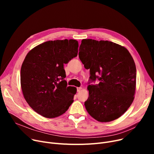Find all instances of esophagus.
I'll list each match as a JSON object with an SVG mask.
<instances>
[{
	"mask_svg": "<svg viewBox=\"0 0 154 154\" xmlns=\"http://www.w3.org/2000/svg\"><path fill=\"white\" fill-rule=\"evenodd\" d=\"M81 90H82V87H77V92H80Z\"/></svg>",
	"mask_w": 154,
	"mask_h": 154,
	"instance_id": "1",
	"label": "esophagus"
}]
</instances>
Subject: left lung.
Wrapping results in <instances>:
<instances>
[{
	"label": "left lung",
	"mask_w": 154,
	"mask_h": 154,
	"mask_svg": "<svg viewBox=\"0 0 154 154\" xmlns=\"http://www.w3.org/2000/svg\"><path fill=\"white\" fill-rule=\"evenodd\" d=\"M79 57L86 69L89 81L97 78L98 85H88L87 111L102 122L120 117L131 106L136 85V67L131 54L124 47L108 40L83 39Z\"/></svg>",
	"instance_id": "1"
}]
</instances>
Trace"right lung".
<instances>
[{
  "label": "right lung",
  "mask_w": 154,
  "mask_h": 154,
  "mask_svg": "<svg viewBox=\"0 0 154 154\" xmlns=\"http://www.w3.org/2000/svg\"><path fill=\"white\" fill-rule=\"evenodd\" d=\"M75 40L47 41L32 49L20 70L22 93L29 106L46 118L59 117L74 102L77 89L67 87L63 63L77 56Z\"/></svg>",
  "instance_id": "obj_1"
}]
</instances>
